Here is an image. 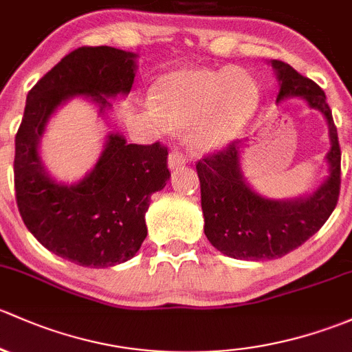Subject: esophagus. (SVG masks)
Here are the masks:
<instances>
[{
  "label": "esophagus",
  "instance_id": "esophagus-1",
  "mask_svg": "<svg viewBox=\"0 0 352 352\" xmlns=\"http://www.w3.org/2000/svg\"><path fill=\"white\" fill-rule=\"evenodd\" d=\"M188 162V155L181 151H173L169 154V168L171 169H177L181 166H184Z\"/></svg>",
  "mask_w": 352,
  "mask_h": 352
}]
</instances>
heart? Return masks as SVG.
Segmentation results:
<instances>
[{
  "instance_id": "b5f03b06",
  "label": "heart",
  "mask_w": 352,
  "mask_h": 352,
  "mask_svg": "<svg viewBox=\"0 0 352 352\" xmlns=\"http://www.w3.org/2000/svg\"><path fill=\"white\" fill-rule=\"evenodd\" d=\"M152 98L162 120L173 126L197 122L198 146L215 147L251 120L259 89L252 76L237 67L177 69L159 79Z\"/></svg>"
}]
</instances>
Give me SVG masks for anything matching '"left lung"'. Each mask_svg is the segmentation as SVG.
<instances>
[{
  "label": "left lung",
  "mask_w": 352,
  "mask_h": 352,
  "mask_svg": "<svg viewBox=\"0 0 352 352\" xmlns=\"http://www.w3.org/2000/svg\"><path fill=\"white\" fill-rule=\"evenodd\" d=\"M271 64L280 79L278 101L286 96H302L327 118L332 142L327 154L331 175L309 198L274 201L259 197L245 184L239 166L241 140L201 157L197 162V173L205 235L213 248L235 259H276L295 251L320 230L339 200L340 147L324 89L289 64L276 59Z\"/></svg>",
  "instance_id": "obj_1"
}]
</instances>
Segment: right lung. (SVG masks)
<instances>
[{
	"instance_id": "1",
	"label": "right lung",
	"mask_w": 352,
	"mask_h": 352,
	"mask_svg": "<svg viewBox=\"0 0 352 352\" xmlns=\"http://www.w3.org/2000/svg\"><path fill=\"white\" fill-rule=\"evenodd\" d=\"M135 78V54L113 47H79L28 91L14 137V193L27 229L45 249L79 266L108 267L135 256L147 235L151 195L171 173L168 147L126 144L108 135L95 169L66 186L45 175L38 157L45 123L63 101L88 96L100 111L108 96L126 95Z\"/></svg>"
}]
</instances>
